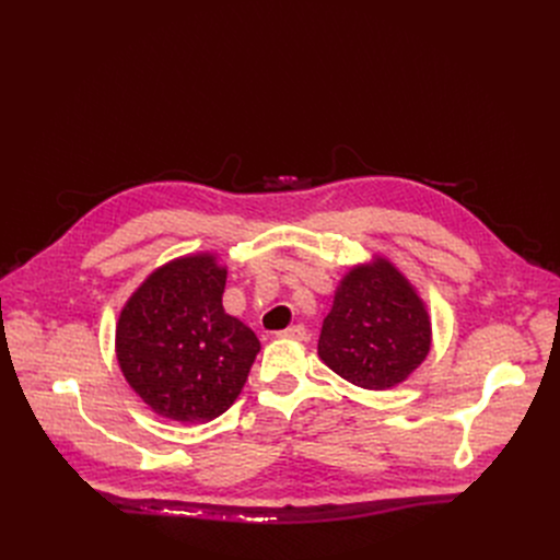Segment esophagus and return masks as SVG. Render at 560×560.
I'll use <instances>...</instances> for the list:
<instances>
[{
    "label": "esophagus",
    "mask_w": 560,
    "mask_h": 560,
    "mask_svg": "<svg viewBox=\"0 0 560 560\" xmlns=\"http://www.w3.org/2000/svg\"><path fill=\"white\" fill-rule=\"evenodd\" d=\"M279 338H285V340H304L308 336V331L302 327V325H295V327H288L283 331L277 334Z\"/></svg>",
    "instance_id": "34e87169"
}]
</instances>
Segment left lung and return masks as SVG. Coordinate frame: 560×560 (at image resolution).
<instances>
[{"mask_svg": "<svg viewBox=\"0 0 560 560\" xmlns=\"http://www.w3.org/2000/svg\"><path fill=\"white\" fill-rule=\"evenodd\" d=\"M431 349L429 313L386 258L349 270L322 322L317 354L349 384L386 390L413 372Z\"/></svg>", "mask_w": 560, "mask_h": 560, "instance_id": "8db88e82", "label": "left lung"}]
</instances>
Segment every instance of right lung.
I'll list each match as a JSON object with an SVG mask.
<instances>
[{
	"instance_id": "obj_1",
	"label": "right lung",
	"mask_w": 560,
	"mask_h": 560,
	"mask_svg": "<svg viewBox=\"0 0 560 560\" xmlns=\"http://www.w3.org/2000/svg\"><path fill=\"white\" fill-rule=\"evenodd\" d=\"M224 283L213 254L176 258L144 279L117 319V363L163 418L211 422L245 386L260 342L224 313Z\"/></svg>"
}]
</instances>
